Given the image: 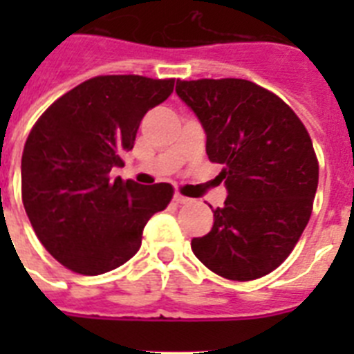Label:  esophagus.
I'll return each mask as SVG.
<instances>
[{"label":"esophagus","mask_w":354,"mask_h":354,"mask_svg":"<svg viewBox=\"0 0 354 354\" xmlns=\"http://www.w3.org/2000/svg\"><path fill=\"white\" fill-rule=\"evenodd\" d=\"M174 200H175V204H189V202H192V198H187V196L180 195V193H175Z\"/></svg>","instance_id":"34e87169"}]
</instances>
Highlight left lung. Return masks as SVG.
I'll return each mask as SVG.
<instances>
[{
    "label": "left lung",
    "mask_w": 354,
    "mask_h": 354,
    "mask_svg": "<svg viewBox=\"0 0 354 354\" xmlns=\"http://www.w3.org/2000/svg\"><path fill=\"white\" fill-rule=\"evenodd\" d=\"M175 92L204 127L228 193L212 211L211 232L193 237V253L228 280L271 273L310 220L319 165L308 131L280 97L252 81L177 80Z\"/></svg>",
    "instance_id": "1"
}]
</instances>
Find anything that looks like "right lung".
<instances>
[{
	"label": "right lung",
	"mask_w": 354,
	"mask_h": 354,
	"mask_svg": "<svg viewBox=\"0 0 354 354\" xmlns=\"http://www.w3.org/2000/svg\"><path fill=\"white\" fill-rule=\"evenodd\" d=\"M175 80L97 76L53 102L23 150V204L44 248L74 273L102 274L142 246L147 221L170 204L167 183L142 186L109 174L124 167L140 122L167 101Z\"/></svg>",
	"instance_id": "1"
}]
</instances>
